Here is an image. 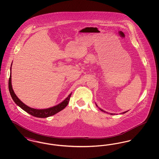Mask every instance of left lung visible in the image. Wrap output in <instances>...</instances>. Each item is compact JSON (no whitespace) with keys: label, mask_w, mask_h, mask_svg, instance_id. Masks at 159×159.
<instances>
[{"label":"left lung","mask_w":159,"mask_h":159,"mask_svg":"<svg viewBox=\"0 0 159 159\" xmlns=\"http://www.w3.org/2000/svg\"><path fill=\"white\" fill-rule=\"evenodd\" d=\"M96 106H97V107H98V106H97V104H96ZM98 108L99 109V110H101V111H103V112H104V113H107V112H106V111H104V110H102V109H101V108H99V107H98ZM126 112H127V111H125V112H123V113H123V114H125V113H126ZM121 113V114H122ZM110 114H111V115H113V114H113V113H110Z\"/></svg>","instance_id":"1"}]
</instances>
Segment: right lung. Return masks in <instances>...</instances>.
<instances>
[{
	"label": "right lung",
	"mask_w": 159,
	"mask_h": 159,
	"mask_svg": "<svg viewBox=\"0 0 159 159\" xmlns=\"http://www.w3.org/2000/svg\"><path fill=\"white\" fill-rule=\"evenodd\" d=\"M12 66V64H11ZM9 90L11 94V96L12 97L15 104L17 106H19L20 108H21L23 110L26 111L27 113L31 114L33 116L39 117V118H46L50 116H52L54 114L60 112L62 110H63L66 106H67L68 102L70 101V97L71 95V93L68 95V97L65 99L62 102H61L60 104L54 106L52 107L46 108V109H34L33 108L29 107L26 106L25 104H24L23 102L18 98L16 95H15L14 90L12 89V84H11V75L9 79Z\"/></svg>",
	"instance_id": "obj_1"
}]
</instances>
